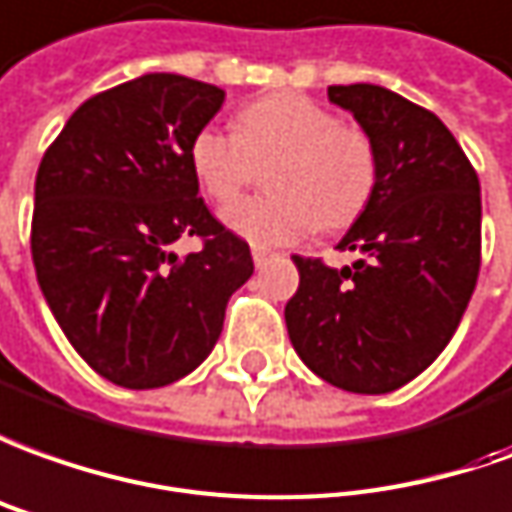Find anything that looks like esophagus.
Here are the masks:
<instances>
[{
	"instance_id": "1",
	"label": "esophagus",
	"mask_w": 512,
	"mask_h": 512,
	"mask_svg": "<svg viewBox=\"0 0 512 512\" xmlns=\"http://www.w3.org/2000/svg\"><path fill=\"white\" fill-rule=\"evenodd\" d=\"M270 259H273V253H270V250L253 248V264H256V267H264Z\"/></svg>"
}]
</instances>
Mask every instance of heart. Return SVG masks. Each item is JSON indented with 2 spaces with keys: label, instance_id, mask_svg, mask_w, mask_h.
<instances>
[{
  "label": "heart",
  "instance_id": "heart-1",
  "mask_svg": "<svg viewBox=\"0 0 512 512\" xmlns=\"http://www.w3.org/2000/svg\"><path fill=\"white\" fill-rule=\"evenodd\" d=\"M189 161L203 192L228 203L253 178L256 164H273V195L245 197L222 211L225 225L259 248L309 236L317 225L340 231L357 220L379 181L370 133L306 94L284 91L250 102L236 133L206 125L189 144Z\"/></svg>",
  "mask_w": 512,
  "mask_h": 512
}]
</instances>
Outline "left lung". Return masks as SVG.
Masks as SVG:
<instances>
[{"mask_svg": "<svg viewBox=\"0 0 512 512\" xmlns=\"http://www.w3.org/2000/svg\"><path fill=\"white\" fill-rule=\"evenodd\" d=\"M368 130L379 181L337 245L354 267L292 256L301 273L287 331L320 379L348 393H390L424 373L463 320L482 262L477 169L432 111L370 83L329 86Z\"/></svg>", "mask_w": 512, "mask_h": 512, "instance_id": "obj_1", "label": "left lung"}]
</instances>
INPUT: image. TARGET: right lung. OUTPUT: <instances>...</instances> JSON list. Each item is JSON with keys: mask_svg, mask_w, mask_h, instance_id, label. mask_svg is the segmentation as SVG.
Here are the masks:
<instances>
[{"mask_svg": "<svg viewBox=\"0 0 512 512\" xmlns=\"http://www.w3.org/2000/svg\"><path fill=\"white\" fill-rule=\"evenodd\" d=\"M222 102L211 83L144 74L88 97L38 164L35 276L74 351L119 387L192 373L253 273L248 242L197 197L189 161ZM181 235L201 239L186 260L168 253Z\"/></svg>", "mask_w": 512, "mask_h": 512, "instance_id": "add662e5", "label": "right lung"}]
</instances>
